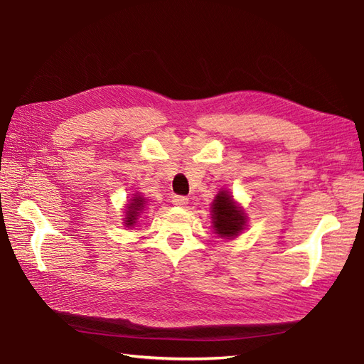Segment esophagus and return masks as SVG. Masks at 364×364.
Returning <instances> with one entry per match:
<instances>
[{
	"label": "esophagus",
	"mask_w": 364,
	"mask_h": 364,
	"mask_svg": "<svg viewBox=\"0 0 364 364\" xmlns=\"http://www.w3.org/2000/svg\"><path fill=\"white\" fill-rule=\"evenodd\" d=\"M188 202H189V198L184 197V196H173V197H172V203H173L175 206L184 208V206L188 205Z\"/></svg>",
	"instance_id": "esophagus-1"
}]
</instances>
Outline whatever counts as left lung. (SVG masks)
Segmentation results:
<instances>
[{
    "label": "left lung",
    "mask_w": 364,
    "mask_h": 364,
    "mask_svg": "<svg viewBox=\"0 0 364 364\" xmlns=\"http://www.w3.org/2000/svg\"><path fill=\"white\" fill-rule=\"evenodd\" d=\"M213 223L215 233L220 237H235L245 225L242 210L236 206L227 192H219L213 202Z\"/></svg>",
    "instance_id": "1"
}]
</instances>
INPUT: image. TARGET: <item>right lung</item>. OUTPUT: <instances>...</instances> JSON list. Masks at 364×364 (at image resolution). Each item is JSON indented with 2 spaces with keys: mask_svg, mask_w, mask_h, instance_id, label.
I'll list each match as a JSON object with an SVG mask.
<instances>
[{
  "mask_svg": "<svg viewBox=\"0 0 364 364\" xmlns=\"http://www.w3.org/2000/svg\"><path fill=\"white\" fill-rule=\"evenodd\" d=\"M144 205H145V198H142L141 196H136V197H133L128 202V210H127V220H125V223H127V227H133L134 223H136V220H137V215H139V213L142 211V208H144Z\"/></svg>",
  "mask_w": 364,
  "mask_h": 364,
  "instance_id": "add662e5",
  "label": "right lung"
}]
</instances>
